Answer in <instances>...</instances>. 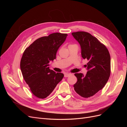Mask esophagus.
<instances>
[{
	"instance_id": "34e87169",
	"label": "esophagus",
	"mask_w": 127,
	"mask_h": 127,
	"mask_svg": "<svg viewBox=\"0 0 127 127\" xmlns=\"http://www.w3.org/2000/svg\"><path fill=\"white\" fill-rule=\"evenodd\" d=\"M70 75H71V74H70V73H66V74H64V76L65 77H67L70 76Z\"/></svg>"
}]
</instances>
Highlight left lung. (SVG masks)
Returning <instances> with one entry per match:
<instances>
[{
    "instance_id": "obj_1",
    "label": "left lung",
    "mask_w": 127,
    "mask_h": 127,
    "mask_svg": "<svg viewBox=\"0 0 127 127\" xmlns=\"http://www.w3.org/2000/svg\"><path fill=\"white\" fill-rule=\"evenodd\" d=\"M80 44L81 55L88 62L86 75L76 73L77 82L74 85L77 94L85 98L92 96L104 87L110 75L111 58L108 50L97 38L86 32L71 33Z\"/></svg>"
}]
</instances>
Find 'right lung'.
I'll return each instance as SVG.
<instances>
[{
	"label": "right lung",
	"mask_w": 127,
	"mask_h": 127,
	"mask_svg": "<svg viewBox=\"0 0 127 127\" xmlns=\"http://www.w3.org/2000/svg\"><path fill=\"white\" fill-rule=\"evenodd\" d=\"M67 34L54 33L36 40L25 49L20 67L25 81L32 93L44 98L50 94L64 77L61 72L50 69L49 63L66 39Z\"/></svg>",
	"instance_id": "right-lung-1"
}]
</instances>
